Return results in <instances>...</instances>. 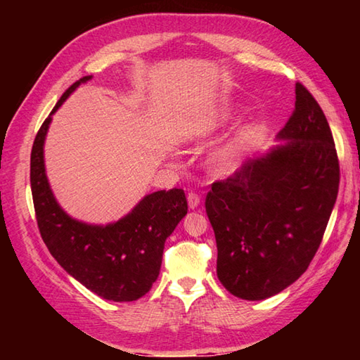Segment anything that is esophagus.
<instances>
[{"label": "esophagus", "instance_id": "1", "mask_svg": "<svg viewBox=\"0 0 360 360\" xmlns=\"http://www.w3.org/2000/svg\"><path fill=\"white\" fill-rule=\"evenodd\" d=\"M187 201H188V207L190 209H196L198 205H200V202H201V198H200V195H198V193L190 192L187 195Z\"/></svg>", "mask_w": 360, "mask_h": 360}]
</instances>
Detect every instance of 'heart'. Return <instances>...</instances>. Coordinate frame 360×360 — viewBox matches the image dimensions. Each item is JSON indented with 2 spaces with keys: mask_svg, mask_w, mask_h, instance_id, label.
I'll return each mask as SVG.
<instances>
[{
  "mask_svg": "<svg viewBox=\"0 0 360 360\" xmlns=\"http://www.w3.org/2000/svg\"><path fill=\"white\" fill-rule=\"evenodd\" d=\"M232 158H233L232 151H231V150H226V151H223V153H219V155L217 156V162H218L219 165H227V164L232 160Z\"/></svg>",
  "mask_w": 360,
  "mask_h": 360,
  "instance_id": "b5f03b06",
  "label": "heart"
}]
</instances>
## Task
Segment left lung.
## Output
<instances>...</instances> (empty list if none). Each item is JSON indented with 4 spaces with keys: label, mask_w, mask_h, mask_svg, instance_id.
<instances>
[{
    "label": "left lung",
    "mask_w": 360,
    "mask_h": 360,
    "mask_svg": "<svg viewBox=\"0 0 360 360\" xmlns=\"http://www.w3.org/2000/svg\"><path fill=\"white\" fill-rule=\"evenodd\" d=\"M278 137L289 142L213 182L205 196L218 278L243 300L278 294L308 269L339 192L331 128L300 82L295 108Z\"/></svg>",
    "instance_id": "8db88e82"
}]
</instances>
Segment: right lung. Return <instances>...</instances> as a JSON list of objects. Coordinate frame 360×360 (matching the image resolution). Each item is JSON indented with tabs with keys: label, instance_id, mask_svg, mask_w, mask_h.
<instances>
[{
	"label": "right lung",
	"instance_id": "add662e5",
	"mask_svg": "<svg viewBox=\"0 0 360 360\" xmlns=\"http://www.w3.org/2000/svg\"><path fill=\"white\" fill-rule=\"evenodd\" d=\"M89 79L86 75L72 83L52 112ZM51 114L38 129L30 151V188L46 248L68 274L105 300H137L156 281L165 240L188 210L184 190H160L145 196L125 218L105 227L70 218L57 204L44 173L43 143Z\"/></svg>",
	"mask_w": 360,
	"mask_h": 360
}]
</instances>
